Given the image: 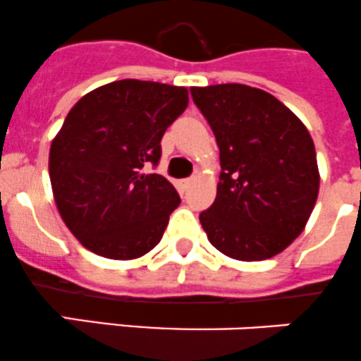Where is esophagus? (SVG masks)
Returning <instances> with one entry per match:
<instances>
[{"label": "esophagus", "mask_w": 361, "mask_h": 361, "mask_svg": "<svg viewBox=\"0 0 361 361\" xmlns=\"http://www.w3.org/2000/svg\"><path fill=\"white\" fill-rule=\"evenodd\" d=\"M192 183H194V178H188V180H181L180 181V187H181V190H188V188L192 187Z\"/></svg>", "instance_id": "obj_1"}]
</instances>
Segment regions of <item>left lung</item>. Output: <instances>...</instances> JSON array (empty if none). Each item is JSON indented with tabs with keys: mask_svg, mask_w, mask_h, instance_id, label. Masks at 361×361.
I'll use <instances>...</instances> for the list:
<instances>
[{
	"mask_svg": "<svg viewBox=\"0 0 361 361\" xmlns=\"http://www.w3.org/2000/svg\"><path fill=\"white\" fill-rule=\"evenodd\" d=\"M190 95L220 149L216 197L199 215L209 243L240 261L274 257L302 233L319 192L309 130L257 87L215 84Z\"/></svg>",
	"mask_w": 361,
	"mask_h": 361,
	"instance_id": "1",
	"label": "left lung"
}]
</instances>
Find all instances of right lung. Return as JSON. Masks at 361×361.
Masks as SVG:
<instances>
[{
	"label": "right lung",
	"instance_id": "right-lung-1",
	"mask_svg": "<svg viewBox=\"0 0 361 361\" xmlns=\"http://www.w3.org/2000/svg\"><path fill=\"white\" fill-rule=\"evenodd\" d=\"M187 87L123 79L84 95L49 153L56 206L73 236L107 259H135L162 240L180 204L157 167L164 132L187 109Z\"/></svg>",
	"mask_w": 361,
	"mask_h": 361
}]
</instances>
